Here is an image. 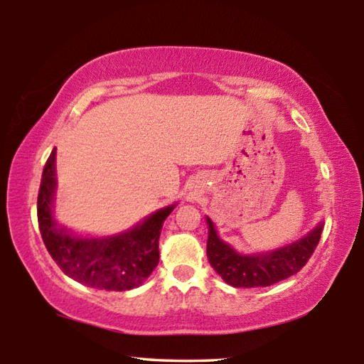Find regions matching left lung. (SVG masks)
<instances>
[{"label": "left lung", "mask_w": 364, "mask_h": 364, "mask_svg": "<svg viewBox=\"0 0 364 364\" xmlns=\"http://www.w3.org/2000/svg\"><path fill=\"white\" fill-rule=\"evenodd\" d=\"M207 257L226 284L234 287H267L289 278L305 267L321 237L319 223L300 241L267 254L242 255L221 241L210 218H207Z\"/></svg>", "instance_id": "8db88e82"}]
</instances>
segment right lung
Wrapping results in <instances>:
<instances>
[{
	"label": "right lung",
	"instance_id": "add662e5",
	"mask_svg": "<svg viewBox=\"0 0 364 364\" xmlns=\"http://www.w3.org/2000/svg\"><path fill=\"white\" fill-rule=\"evenodd\" d=\"M56 149L43 168L36 213L49 255L69 278L106 291H130L143 284L159 263V237L173 205L152 213L133 230L112 237H77L53 217L56 191Z\"/></svg>",
	"mask_w": 364,
	"mask_h": 364
}]
</instances>
